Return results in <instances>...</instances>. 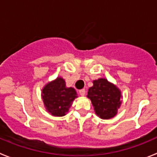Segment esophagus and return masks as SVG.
Returning <instances> with one entry per match:
<instances>
[{"mask_svg":"<svg viewBox=\"0 0 157 157\" xmlns=\"http://www.w3.org/2000/svg\"><path fill=\"white\" fill-rule=\"evenodd\" d=\"M79 94L81 96H85L86 94V90H84V89H82V90H79Z\"/></svg>","mask_w":157,"mask_h":157,"instance_id":"1","label":"esophagus"}]
</instances>
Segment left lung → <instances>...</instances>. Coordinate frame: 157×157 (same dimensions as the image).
Masks as SVG:
<instances>
[{
	"label": "left lung",
	"mask_w": 157,
	"mask_h": 157,
	"mask_svg": "<svg viewBox=\"0 0 157 157\" xmlns=\"http://www.w3.org/2000/svg\"><path fill=\"white\" fill-rule=\"evenodd\" d=\"M93 84L89 89L87 98L90 99L96 115L102 120L115 117L122 104L120 90L103 78L94 80Z\"/></svg>",
	"instance_id": "8db88e82"
}]
</instances>
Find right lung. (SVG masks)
<instances>
[{
	"label": "right lung",
	"mask_w": 157,
	"mask_h": 157,
	"mask_svg": "<svg viewBox=\"0 0 157 157\" xmlns=\"http://www.w3.org/2000/svg\"><path fill=\"white\" fill-rule=\"evenodd\" d=\"M77 93L73 87H67L62 77L48 82L42 88L41 98L47 112L53 116H63L75 98Z\"/></svg>",
	"instance_id": "right-lung-1"
}]
</instances>
